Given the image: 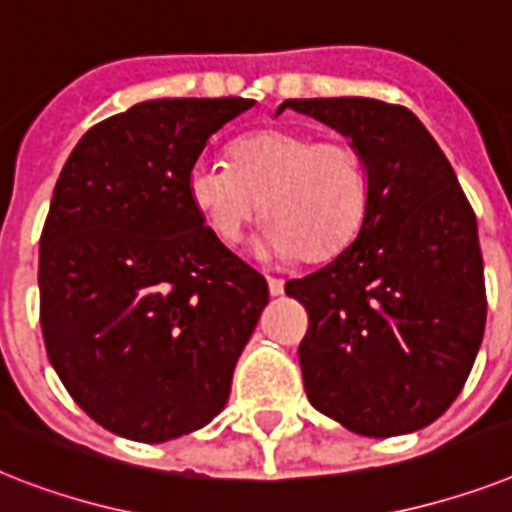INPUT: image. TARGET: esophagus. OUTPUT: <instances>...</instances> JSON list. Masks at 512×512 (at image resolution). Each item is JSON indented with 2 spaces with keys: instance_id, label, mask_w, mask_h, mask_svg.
<instances>
[{
  "instance_id": "esophagus-1",
  "label": "esophagus",
  "mask_w": 512,
  "mask_h": 512,
  "mask_svg": "<svg viewBox=\"0 0 512 512\" xmlns=\"http://www.w3.org/2000/svg\"><path fill=\"white\" fill-rule=\"evenodd\" d=\"M268 289H270V294H273V297H278V294H284V281H281V278L268 276Z\"/></svg>"
}]
</instances>
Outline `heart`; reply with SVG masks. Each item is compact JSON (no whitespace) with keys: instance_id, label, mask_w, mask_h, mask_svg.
Wrapping results in <instances>:
<instances>
[{"instance_id":"b5f03b06","label":"heart","mask_w":512,"mask_h":512,"mask_svg":"<svg viewBox=\"0 0 512 512\" xmlns=\"http://www.w3.org/2000/svg\"><path fill=\"white\" fill-rule=\"evenodd\" d=\"M191 205L223 244H239L263 210L257 252L268 260H331L360 234L371 178L347 139L305 128H263L231 147V165L199 160L186 178Z\"/></svg>"}]
</instances>
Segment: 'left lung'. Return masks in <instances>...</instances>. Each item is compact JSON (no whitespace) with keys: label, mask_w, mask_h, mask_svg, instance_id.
I'll return each instance as SVG.
<instances>
[{"label":"left lung","mask_w":512,"mask_h":512,"mask_svg":"<svg viewBox=\"0 0 512 512\" xmlns=\"http://www.w3.org/2000/svg\"><path fill=\"white\" fill-rule=\"evenodd\" d=\"M352 139L371 205L355 242L286 284L310 315L299 344L307 400L360 436L436 421L463 389L486 323L476 215L413 112L381 99H286ZM276 112V115H278Z\"/></svg>","instance_id":"obj_1"}]
</instances>
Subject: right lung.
Listing matches in <instances>:
<instances>
[{"label":"right lung","mask_w":512,"mask_h":512,"mask_svg":"<svg viewBox=\"0 0 512 512\" xmlns=\"http://www.w3.org/2000/svg\"><path fill=\"white\" fill-rule=\"evenodd\" d=\"M255 99H149L89 128L41 231V334L83 413L168 442L226 407L268 284L205 226L186 178Z\"/></svg>","instance_id":"1"}]
</instances>
